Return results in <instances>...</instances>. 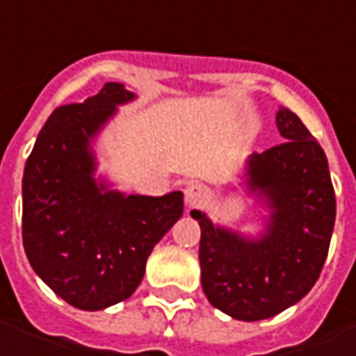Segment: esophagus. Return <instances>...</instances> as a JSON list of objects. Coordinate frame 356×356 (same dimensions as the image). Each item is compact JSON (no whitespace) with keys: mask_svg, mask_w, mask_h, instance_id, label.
Instances as JSON below:
<instances>
[{"mask_svg":"<svg viewBox=\"0 0 356 356\" xmlns=\"http://www.w3.org/2000/svg\"><path fill=\"white\" fill-rule=\"evenodd\" d=\"M208 200H210V192H208V188H206V186H202V184L186 186L184 202L190 210L204 208V206L208 204Z\"/></svg>","mask_w":356,"mask_h":356,"instance_id":"34e87169","label":"esophagus"}]
</instances>
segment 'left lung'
I'll use <instances>...</instances> for the list:
<instances>
[{
  "instance_id": "8db88e82",
  "label": "left lung",
  "mask_w": 356,
  "mask_h": 356,
  "mask_svg": "<svg viewBox=\"0 0 356 356\" xmlns=\"http://www.w3.org/2000/svg\"><path fill=\"white\" fill-rule=\"evenodd\" d=\"M275 124L285 143L253 152L243 186L266 206L264 232L252 238L198 220L202 289L213 307L238 321L269 319L295 305L319 280L335 227V190L327 156L289 108Z\"/></svg>"
}]
</instances>
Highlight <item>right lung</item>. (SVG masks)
Here are the masks:
<instances>
[{
	"label": "right lung",
	"instance_id": "1",
	"mask_svg": "<svg viewBox=\"0 0 356 356\" xmlns=\"http://www.w3.org/2000/svg\"><path fill=\"white\" fill-rule=\"evenodd\" d=\"M136 95L104 83L53 111L23 172V248L35 273L69 305L101 311L129 299L146 259L184 212V194H122L97 174L95 138Z\"/></svg>",
	"mask_w": 356,
	"mask_h": 356
}]
</instances>
